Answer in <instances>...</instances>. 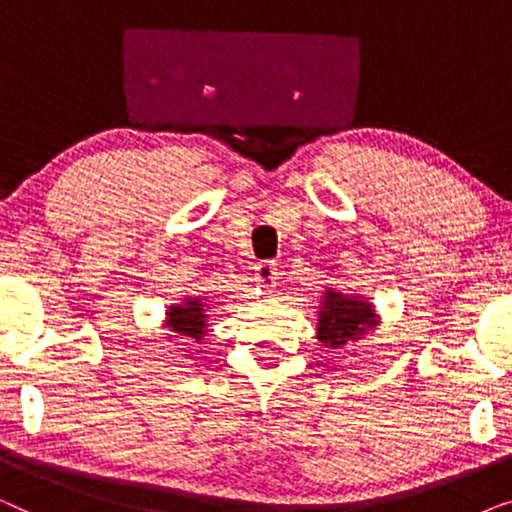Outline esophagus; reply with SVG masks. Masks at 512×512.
I'll use <instances>...</instances> for the list:
<instances>
[{
  "label": "esophagus",
  "instance_id": "obj_1",
  "mask_svg": "<svg viewBox=\"0 0 512 512\" xmlns=\"http://www.w3.org/2000/svg\"><path fill=\"white\" fill-rule=\"evenodd\" d=\"M254 275H256V282L261 284L263 289H270V286H275L277 282V263L261 261L254 268Z\"/></svg>",
  "mask_w": 512,
  "mask_h": 512
}]
</instances>
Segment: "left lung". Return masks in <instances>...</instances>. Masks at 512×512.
I'll return each mask as SVG.
<instances>
[{
    "label": "left lung",
    "instance_id": "left-lung-1",
    "mask_svg": "<svg viewBox=\"0 0 512 512\" xmlns=\"http://www.w3.org/2000/svg\"><path fill=\"white\" fill-rule=\"evenodd\" d=\"M321 300L324 305L319 310L317 338L326 347H345L347 342L359 340V335L366 333L368 328L377 326V314L366 300L345 296L340 291H326Z\"/></svg>",
    "mask_w": 512,
    "mask_h": 512
}]
</instances>
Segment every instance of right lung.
Returning <instances> with one entry per match:
<instances>
[{
	"mask_svg": "<svg viewBox=\"0 0 512 512\" xmlns=\"http://www.w3.org/2000/svg\"><path fill=\"white\" fill-rule=\"evenodd\" d=\"M165 326L172 328L174 338L184 335V338L191 340H202L207 328V310L202 298H188L186 303L172 305L167 310Z\"/></svg>",
	"mask_w": 512,
	"mask_h": 512,
	"instance_id": "obj_1",
	"label": "right lung"
}]
</instances>
